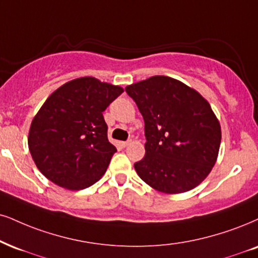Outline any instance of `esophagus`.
Instances as JSON below:
<instances>
[{"mask_svg":"<svg viewBox=\"0 0 258 258\" xmlns=\"http://www.w3.org/2000/svg\"><path fill=\"white\" fill-rule=\"evenodd\" d=\"M130 144V141H122L120 142V146H122V147L124 148V147H126V146H128Z\"/></svg>","mask_w":258,"mask_h":258,"instance_id":"1","label":"esophagus"}]
</instances>
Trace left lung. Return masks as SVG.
<instances>
[{
  "mask_svg": "<svg viewBox=\"0 0 258 258\" xmlns=\"http://www.w3.org/2000/svg\"><path fill=\"white\" fill-rule=\"evenodd\" d=\"M145 120L146 155L134 164L149 186L165 194L189 191L217 161L220 124L211 105L183 82L152 76L126 86Z\"/></svg>",
  "mask_w": 258,
  "mask_h": 258,
  "instance_id": "8db88e82",
  "label": "left lung"
}]
</instances>
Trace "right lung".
I'll list each match as a JSON object with an SVG mask.
<instances>
[{
    "label": "right lung",
    "instance_id": "right-lung-1",
    "mask_svg": "<svg viewBox=\"0 0 258 258\" xmlns=\"http://www.w3.org/2000/svg\"><path fill=\"white\" fill-rule=\"evenodd\" d=\"M123 88L95 78L75 79L53 92L31 123L28 148L47 179L69 190L91 186L117 149L103 112Z\"/></svg>",
    "mask_w": 258,
    "mask_h": 258
}]
</instances>
